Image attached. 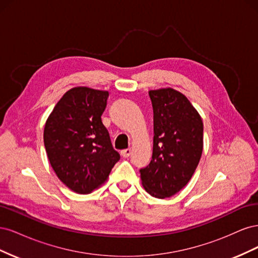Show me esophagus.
I'll return each instance as SVG.
<instances>
[{"label":"esophagus","mask_w":258,"mask_h":258,"mask_svg":"<svg viewBox=\"0 0 258 258\" xmlns=\"http://www.w3.org/2000/svg\"><path fill=\"white\" fill-rule=\"evenodd\" d=\"M120 154H121V156H122L123 158H127V157H129V156L131 155V150H130V148H127V150H122L120 152Z\"/></svg>","instance_id":"34e87169"}]
</instances>
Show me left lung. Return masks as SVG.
Instances as JSON below:
<instances>
[{
  "mask_svg": "<svg viewBox=\"0 0 258 258\" xmlns=\"http://www.w3.org/2000/svg\"><path fill=\"white\" fill-rule=\"evenodd\" d=\"M154 112L152 160L140 170L144 189L153 197L173 196L189 182L204 150V122L182 92L150 90Z\"/></svg>",
  "mask_w": 258,
  "mask_h": 258,
  "instance_id": "left-lung-1",
  "label": "left lung"
}]
</instances>
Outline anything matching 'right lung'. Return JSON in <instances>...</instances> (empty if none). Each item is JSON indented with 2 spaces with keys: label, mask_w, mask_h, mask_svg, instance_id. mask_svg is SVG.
Segmentation results:
<instances>
[{
  "label": "right lung",
  "mask_w": 258,
  "mask_h": 258,
  "mask_svg": "<svg viewBox=\"0 0 258 258\" xmlns=\"http://www.w3.org/2000/svg\"><path fill=\"white\" fill-rule=\"evenodd\" d=\"M108 91L79 86L54 105L44 128L47 157L60 181L77 194L102 185L120 156L101 120Z\"/></svg>",
  "instance_id": "obj_1"
}]
</instances>
